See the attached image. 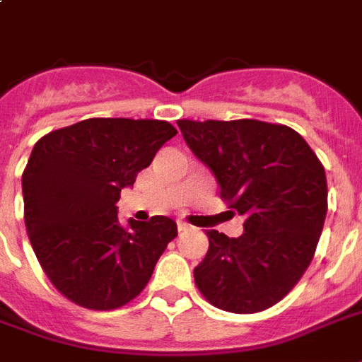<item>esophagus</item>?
Segmentation results:
<instances>
[{
    "mask_svg": "<svg viewBox=\"0 0 362 362\" xmlns=\"http://www.w3.org/2000/svg\"><path fill=\"white\" fill-rule=\"evenodd\" d=\"M178 233H184V231H189V229H192V227L187 226V223H184V221H178Z\"/></svg>",
    "mask_w": 362,
    "mask_h": 362,
    "instance_id": "obj_1",
    "label": "esophagus"
}]
</instances>
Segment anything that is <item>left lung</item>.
Returning a JSON list of instances; mask_svg holds the SVG:
<instances>
[{
	"label": "left lung",
	"mask_w": 362,
	"mask_h": 362,
	"mask_svg": "<svg viewBox=\"0 0 362 362\" xmlns=\"http://www.w3.org/2000/svg\"><path fill=\"white\" fill-rule=\"evenodd\" d=\"M184 141L244 216V233L206 231L209 252L195 267L212 306L255 314L280 303L314 259L327 216L325 169L297 131L259 120H178Z\"/></svg>",
	"instance_id": "8db88e82"
}]
</instances>
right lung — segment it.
<instances>
[{
    "mask_svg": "<svg viewBox=\"0 0 362 362\" xmlns=\"http://www.w3.org/2000/svg\"><path fill=\"white\" fill-rule=\"evenodd\" d=\"M175 135L165 120L88 118L35 142L22 173L25 229L41 269L71 303L116 310L150 281L176 223L153 216L125 227L116 203Z\"/></svg>",
    "mask_w": 362,
    "mask_h": 362,
    "instance_id": "add662e5",
    "label": "right lung"
}]
</instances>
